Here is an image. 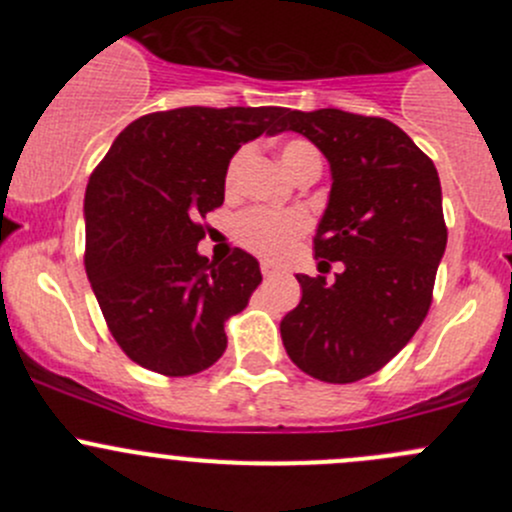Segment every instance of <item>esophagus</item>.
<instances>
[{"instance_id":"1","label":"esophagus","mask_w":512,"mask_h":512,"mask_svg":"<svg viewBox=\"0 0 512 512\" xmlns=\"http://www.w3.org/2000/svg\"><path fill=\"white\" fill-rule=\"evenodd\" d=\"M260 270H262V275L267 277V280H270V277H275V275H277V267H275V265H270V262H262Z\"/></svg>"}]
</instances>
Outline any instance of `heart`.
<instances>
[{"instance_id": "obj_1", "label": "heart", "mask_w": 512, "mask_h": 512, "mask_svg": "<svg viewBox=\"0 0 512 512\" xmlns=\"http://www.w3.org/2000/svg\"><path fill=\"white\" fill-rule=\"evenodd\" d=\"M245 151L235 153L227 165L225 173V188L232 190L237 180V168H240ZM282 165L289 173H299L304 165L322 163L319 151L309 141L302 138H289L280 148ZM312 220L304 210H272V208H250L235 220V240L240 242L245 250L255 252V255L265 257L270 262H282L292 255L294 245L299 237L309 230Z\"/></svg>"}]
</instances>
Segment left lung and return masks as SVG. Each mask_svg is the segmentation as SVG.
I'll use <instances>...</instances> for the list:
<instances>
[{"label":"left lung","mask_w":512,"mask_h":512,"mask_svg":"<svg viewBox=\"0 0 512 512\" xmlns=\"http://www.w3.org/2000/svg\"><path fill=\"white\" fill-rule=\"evenodd\" d=\"M280 131L307 136L332 165V193L314 235L319 272L297 275L302 299L282 319L289 359L327 384L384 369L426 319L446 250L433 160L391 121L319 108L285 111Z\"/></svg>","instance_id":"1"}]
</instances>
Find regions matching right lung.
<instances>
[{
  "label": "right lung",
  "instance_id": "right-lung-1",
  "mask_svg": "<svg viewBox=\"0 0 512 512\" xmlns=\"http://www.w3.org/2000/svg\"><path fill=\"white\" fill-rule=\"evenodd\" d=\"M280 106H185L123 128L86 185L84 265L108 332L126 356L163 376L208 369L225 322L262 282L252 255H198L200 220L225 200L242 143L280 133Z\"/></svg>",
  "mask_w": 512,
  "mask_h": 512
}]
</instances>
